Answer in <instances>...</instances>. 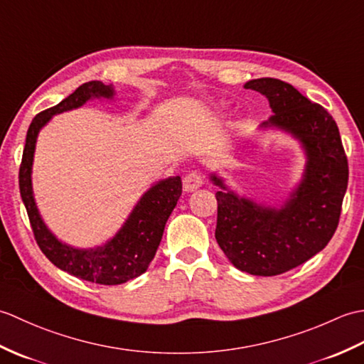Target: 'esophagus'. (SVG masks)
<instances>
[{
  "label": "esophagus",
  "mask_w": 364,
  "mask_h": 364,
  "mask_svg": "<svg viewBox=\"0 0 364 364\" xmlns=\"http://www.w3.org/2000/svg\"><path fill=\"white\" fill-rule=\"evenodd\" d=\"M203 184V176L198 172H189L183 178V189L186 192L197 191Z\"/></svg>",
  "instance_id": "1"
}]
</instances>
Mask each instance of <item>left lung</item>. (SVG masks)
I'll list each match as a JSON object with an SVG mask.
<instances>
[{"mask_svg": "<svg viewBox=\"0 0 364 364\" xmlns=\"http://www.w3.org/2000/svg\"><path fill=\"white\" fill-rule=\"evenodd\" d=\"M244 87L266 95L272 107L274 115L259 128L292 136L306 159L299 184L277 206L237 196L218 173L210 178L220 188L215 192L220 249L242 272L272 277L304 264L328 244L341 214L349 166L336 122L321 105L275 78L252 80Z\"/></svg>", "mask_w": 364, "mask_h": 364, "instance_id": "8db88e82", "label": "left lung"}]
</instances>
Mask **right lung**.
Wrapping results in <instances>:
<instances>
[{"label":"right lung","instance_id":"1","mask_svg":"<svg viewBox=\"0 0 364 364\" xmlns=\"http://www.w3.org/2000/svg\"><path fill=\"white\" fill-rule=\"evenodd\" d=\"M114 95L112 84L106 86L102 81H89L59 105L37 114L26 133L18 173L21 200L28 211L36 241L45 257L60 270L98 284H122L142 275L149 269L164 233L166 222L176 206L183 189L181 178L178 175L154 183L139 198L117 233L97 247L78 249L65 244L46 227L38 213L33 192V162L38 133L53 119V115L78 109L95 98L114 100Z\"/></svg>","mask_w":364,"mask_h":364}]
</instances>
